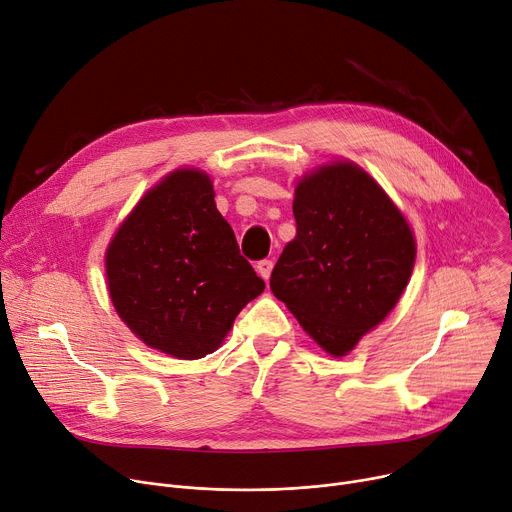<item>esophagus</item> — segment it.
<instances>
[{
	"label": "esophagus",
	"mask_w": 512,
	"mask_h": 512,
	"mask_svg": "<svg viewBox=\"0 0 512 512\" xmlns=\"http://www.w3.org/2000/svg\"><path fill=\"white\" fill-rule=\"evenodd\" d=\"M255 267H257V273L263 277V280H269L271 269H273V261H269V259H263V261H259Z\"/></svg>",
	"instance_id": "34e87169"
}]
</instances>
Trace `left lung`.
I'll return each instance as SVG.
<instances>
[{"instance_id": "8db88e82", "label": "left lung", "mask_w": 512, "mask_h": 512, "mask_svg": "<svg viewBox=\"0 0 512 512\" xmlns=\"http://www.w3.org/2000/svg\"><path fill=\"white\" fill-rule=\"evenodd\" d=\"M296 239L271 271V292L335 357L380 324L414 265V237L380 185L353 163L306 175L294 198Z\"/></svg>"}]
</instances>
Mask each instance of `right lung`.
Segmentation results:
<instances>
[{"label": "right lung", "instance_id": "right-lung-1", "mask_svg": "<svg viewBox=\"0 0 512 512\" xmlns=\"http://www.w3.org/2000/svg\"><path fill=\"white\" fill-rule=\"evenodd\" d=\"M106 273L128 329L177 359L212 353L265 290L196 169L173 171L138 202L108 247Z\"/></svg>", "mask_w": 512, "mask_h": 512}]
</instances>
